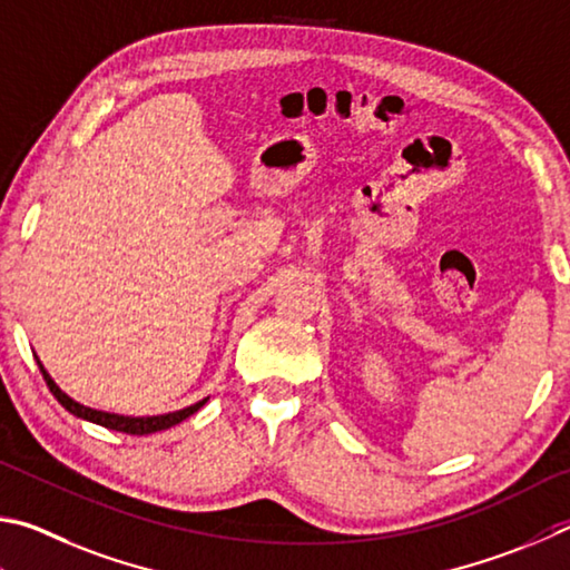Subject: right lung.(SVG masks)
Wrapping results in <instances>:
<instances>
[{
  "label": "right lung",
  "instance_id": "right-lung-1",
  "mask_svg": "<svg viewBox=\"0 0 570 570\" xmlns=\"http://www.w3.org/2000/svg\"><path fill=\"white\" fill-rule=\"evenodd\" d=\"M37 357V355H35ZM37 365L39 371H42L45 381L49 385V391H52V395L57 397L59 403H62L65 411H69L77 417H82V421H89V423H97L102 428H109V431H117V433H127V435H149V433H157V431H167V428H173L177 423H183L185 417H189L193 413H197L199 407H203L207 403V397H203V401H197L195 405H187L183 407V411H175V413H165V415H142V417H135V415H119V413H105V411H95V407H87L82 403H77L69 397L62 387H59L52 375H49L45 371L42 361L37 357Z\"/></svg>",
  "mask_w": 570,
  "mask_h": 570
}]
</instances>
